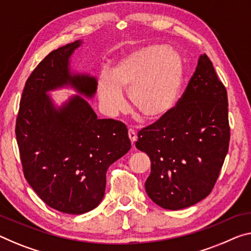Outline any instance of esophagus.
I'll list each match as a JSON object with an SVG mask.
<instances>
[{
    "label": "esophagus",
    "instance_id": "34e87169",
    "mask_svg": "<svg viewBox=\"0 0 251 251\" xmlns=\"http://www.w3.org/2000/svg\"><path fill=\"white\" fill-rule=\"evenodd\" d=\"M128 134H129V139H130V141H131V144H134V142L137 141V133H136V131H134L133 129H129V131H128Z\"/></svg>",
    "mask_w": 251,
    "mask_h": 251
}]
</instances>
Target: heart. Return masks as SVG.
I'll return each instance as SVG.
<instances>
[{"label":"heart","instance_id":"obj_1","mask_svg":"<svg viewBox=\"0 0 251 251\" xmlns=\"http://www.w3.org/2000/svg\"><path fill=\"white\" fill-rule=\"evenodd\" d=\"M183 63L178 53L163 46L133 50L102 72L96 90L104 112L110 117L126 109L123 91H129L134 111L146 121H157L175 106L183 84Z\"/></svg>","mask_w":251,"mask_h":251}]
</instances>
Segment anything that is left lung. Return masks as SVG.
Returning a JSON list of instances; mask_svg holds the SVG:
<instances>
[{"mask_svg":"<svg viewBox=\"0 0 251 251\" xmlns=\"http://www.w3.org/2000/svg\"><path fill=\"white\" fill-rule=\"evenodd\" d=\"M228 95L205 53L175 109L138 132L147 153L150 199L167 210L194 205L210 194L228 153Z\"/></svg>","mask_w":251,"mask_h":251,"instance_id":"1","label":"left lung"}]
</instances>
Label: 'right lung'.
<instances>
[{"mask_svg": "<svg viewBox=\"0 0 251 251\" xmlns=\"http://www.w3.org/2000/svg\"><path fill=\"white\" fill-rule=\"evenodd\" d=\"M82 45L76 40L53 50L26 79L15 136L23 174L47 205L83 214L103 200L106 171L131 148L128 129L113 119H99L86 100L96 78L71 72L69 58ZM71 86L73 96L56 107L50 90Z\"/></svg>", "mask_w": 251, "mask_h": 251, "instance_id": "add662e5", "label": "right lung"}]
</instances>
